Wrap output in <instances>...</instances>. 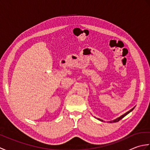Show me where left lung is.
Instances as JSON below:
<instances>
[{
    "instance_id": "1",
    "label": "left lung",
    "mask_w": 150,
    "mask_h": 150,
    "mask_svg": "<svg viewBox=\"0 0 150 150\" xmlns=\"http://www.w3.org/2000/svg\"><path fill=\"white\" fill-rule=\"evenodd\" d=\"M133 109H134V108H132V110H130L129 111H128V112H126V113H124V115H121L120 117H119V118H117V119H115V120H111V121H110V122H119V121L120 120H121V119H122V118H124V117H125L126 115H128L129 112H131V111L133 110ZM98 120H101V121H103V120H100V119H98Z\"/></svg>"
}]
</instances>
